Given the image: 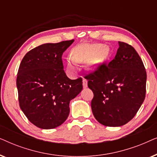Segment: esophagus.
<instances>
[{
	"label": "esophagus",
	"mask_w": 157,
	"mask_h": 157,
	"mask_svg": "<svg viewBox=\"0 0 157 157\" xmlns=\"http://www.w3.org/2000/svg\"><path fill=\"white\" fill-rule=\"evenodd\" d=\"M83 87L84 88V89L87 87V80L85 78L83 79Z\"/></svg>",
	"instance_id": "esophagus-1"
}]
</instances>
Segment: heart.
Listing matches in <instances>:
<instances>
[{
    "label": "heart",
    "mask_w": 157,
    "mask_h": 157,
    "mask_svg": "<svg viewBox=\"0 0 157 157\" xmlns=\"http://www.w3.org/2000/svg\"><path fill=\"white\" fill-rule=\"evenodd\" d=\"M110 50L107 46L98 44H81L73 49L71 56L68 58V69L74 72L76 63L88 61V66L91 70H95L108 59Z\"/></svg>",
    "instance_id": "obj_1"
}]
</instances>
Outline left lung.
<instances>
[{"label":"left lung","instance_id":"8db88e82","mask_svg":"<svg viewBox=\"0 0 157 157\" xmlns=\"http://www.w3.org/2000/svg\"><path fill=\"white\" fill-rule=\"evenodd\" d=\"M114 59L103 63L85 78L93 91L91 109L95 119L106 126H121L136 114L146 96L147 72L136 50L119 41Z\"/></svg>","mask_w":157,"mask_h":157}]
</instances>
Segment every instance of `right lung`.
<instances>
[{"label":"right lung","instance_id":"obj_1","mask_svg":"<svg viewBox=\"0 0 157 157\" xmlns=\"http://www.w3.org/2000/svg\"><path fill=\"white\" fill-rule=\"evenodd\" d=\"M74 41L42 44L21 61L16 79L19 105L38 128L61 125L69 114L70 101L83 89L82 78L71 80L63 70L62 55Z\"/></svg>","mask_w":157,"mask_h":157}]
</instances>
